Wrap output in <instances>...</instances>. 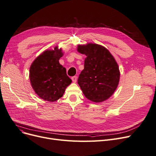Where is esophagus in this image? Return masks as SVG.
<instances>
[{
  "label": "esophagus",
  "instance_id": "1",
  "mask_svg": "<svg viewBox=\"0 0 156 156\" xmlns=\"http://www.w3.org/2000/svg\"><path fill=\"white\" fill-rule=\"evenodd\" d=\"M71 80H72L73 83H76V81H77V77L76 76H73L71 78Z\"/></svg>",
  "mask_w": 156,
  "mask_h": 156
}]
</instances>
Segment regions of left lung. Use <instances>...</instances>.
Returning <instances> with one entry per match:
<instances>
[{
	"label": "left lung",
	"mask_w": 156,
	"mask_h": 156,
	"mask_svg": "<svg viewBox=\"0 0 156 156\" xmlns=\"http://www.w3.org/2000/svg\"><path fill=\"white\" fill-rule=\"evenodd\" d=\"M77 51L87 56L84 69L78 80L85 96L94 103L109 99L120 80L119 67L115 59L105 47L95 43L78 44Z\"/></svg>",
	"instance_id": "1"
}]
</instances>
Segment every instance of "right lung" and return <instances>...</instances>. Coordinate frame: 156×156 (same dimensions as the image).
Segmentation results:
<instances>
[{
  "mask_svg": "<svg viewBox=\"0 0 156 156\" xmlns=\"http://www.w3.org/2000/svg\"><path fill=\"white\" fill-rule=\"evenodd\" d=\"M64 55L62 48L55 46L46 50L33 61L29 70L32 89L37 96L45 101L53 102L61 97L72 82L66 69L59 63Z\"/></svg>",
  "mask_w": 156,
  "mask_h": 156,
  "instance_id": "right-lung-1",
  "label": "right lung"
}]
</instances>
